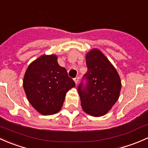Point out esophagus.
<instances>
[{
  "instance_id": "1",
  "label": "esophagus",
  "mask_w": 148,
  "mask_h": 148,
  "mask_svg": "<svg viewBox=\"0 0 148 148\" xmlns=\"http://www.w3.org/2000/svg\"><path fill=\"white\" fill-rule=\"evenodd\" d=\"M78 80H79V77H78V76H76V77L74 78V81H75V83L76 85L77 84V82H78Z\"/></svg>"
}]
</instances>
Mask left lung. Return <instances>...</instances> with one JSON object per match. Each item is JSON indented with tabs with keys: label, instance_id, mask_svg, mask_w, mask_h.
<instances>
[{
	"label": "left lung",
	"instance_id": "left-lung-1",
	"mask_svg": "<svg viewBox=\"0 0 148 148\" xmlns=\"http://www.w3.org/2000/svg\"><path fill=\"white\" fill-rule=\"evenodd\" d=\"M88 71L77 90L83 110L94 117L106 115L119 98L121 81L116 69L105 55L94 48L85 56Z\"/></svg>",
	"mask_w": 148,
	"mask_h": 148
}]
</instances>
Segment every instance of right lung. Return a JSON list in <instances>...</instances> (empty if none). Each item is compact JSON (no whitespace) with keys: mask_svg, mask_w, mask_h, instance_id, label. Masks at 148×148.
Masks as SVG:
<instances>
[{"mask_svg":"<svg viewBox=\"0 0 148 148\" xmlns=\"http://www.w3.org/2000/svg\"><path fill=\"white\" fill-rule=\"evenodd\" d=\"M75 86L66 69L58 63L56 55H42L29 65L23 78L27 98L44 115L60 110L66 92Z\"/></svg>","mask_w":148,"mask_h":148,"instance_id":"obj_1","label":"right lung"}]
</instances>
